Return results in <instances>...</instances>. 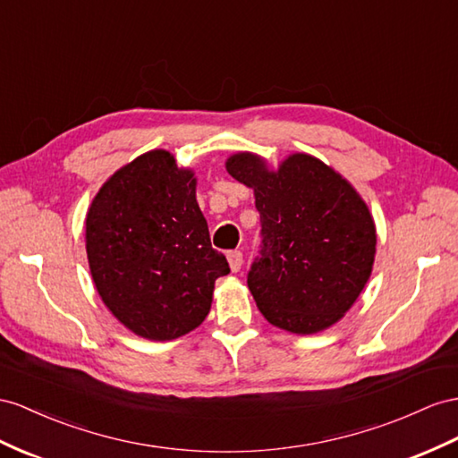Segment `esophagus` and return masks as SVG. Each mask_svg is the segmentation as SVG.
I'll use <instances>...</instances> for the list:
<instances>
[{
  "mask_svg": "<svg viewBox=\"0 0 458 458\" xmlns=\"http://www.w3.org/2000/svg\"><path fill=\"white\" fill-rule=\"evenodd\" d=\"M228 263H230L232 273H238L240 268H242V265H243V255H242V251H230V253H228Z\"/></svg>",
  "mask_w": 458,
  "mask_h": 458,
  "instance_id": "1",
  "label": "esophagus"
}]
</instances>
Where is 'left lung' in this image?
I'll return each instance as SVG.
<instances>
[{
  "label": "left lung",
  "mask_w": 458,
  "mask_h": 458,
  "mask_svg": "<svg viewBox=\"0 0 458 458\" xmlns=\"http://www.w3.org/2000/svg\"><path fill=\"white\" fill-rule=\"evenodd\" d=\"M226 170L251 187L261 216L248 286L265 319L298 335L335 325L371 275L377 236L368 205L341 174L303 152L276 172L238 152Z\"/></svg>",
  "instance_id": "obj_1"
}]
</instances>
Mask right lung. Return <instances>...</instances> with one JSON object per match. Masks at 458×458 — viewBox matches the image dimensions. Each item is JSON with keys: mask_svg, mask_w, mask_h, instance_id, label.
<instances>
[{"mask_svg": "<svg viewBox=\"0 0 458 458\" xmlns=\"http://www.w3.org/2000/svg\"><path fill=\"white\" fill-rule=\"evenodd\" d=\"M191 170L168 150L125 164L87 213V257L102 301L135 335L172 341L208 315L215 280L230 273L213 250Z\"/></svg>", "mask_w": 458, "mask_h": 458, "instance_id": "obj_1", "label": "right lung"}]
</instances>
